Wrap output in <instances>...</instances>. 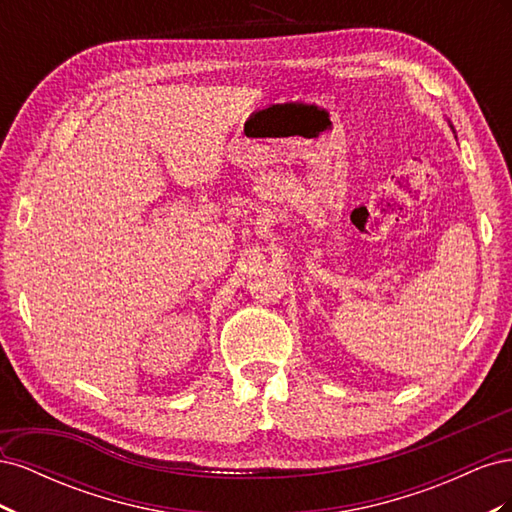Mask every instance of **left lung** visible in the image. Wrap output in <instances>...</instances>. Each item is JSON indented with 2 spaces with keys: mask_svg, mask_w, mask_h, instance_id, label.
<instances>
[{
  "mask_svg": "<svg viewBox=\"0 0 512 512\" xmlns=\"http://www.w3.org/2000/svg\"><path fill=\"white\" fill-rule=\"evenodd\" d=\"M451 128H453V126H451Z\"/></svg>",
  "mask_w": 512,
  "mask_h": 512,
  "instance_id": "obj_1",
  "label": "left lung"
}]
</instances>
